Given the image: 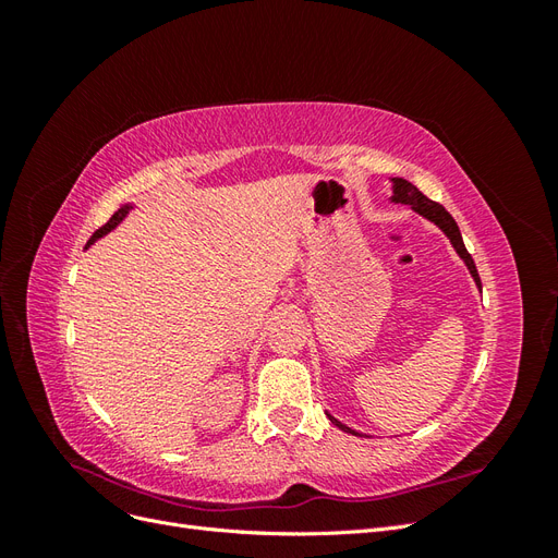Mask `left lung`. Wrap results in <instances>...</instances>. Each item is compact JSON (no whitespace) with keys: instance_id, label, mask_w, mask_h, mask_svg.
<instances>
[{"instance_id":"obj_1","label":"left lung","mask_w":558,"mask_h":558,"mask_svg":"<svg viewBox=\"0 0 558 558\" xmlns=\"http://www.w3.org/2000/svg\"><path fill=\"white\" fill-rule=\"evenodd\" d=\"M388 181H391V197H388V202H393V205H408V207H412V211H416L418 216L428 218L430 223H435L437 228H440V230L447 234V240L451 242L453 251L459 253V258L465 263L472 281H475L477 289L482 291V281H480V275H477L475 260H472V256L468 253V248H465V244H463V238H461V230H459V226H456L451 214H449L442 205H437V202L428 199L424 193H421V191L416 189V185H414L412 181L402 179V177H391ZM326 414H328L332 426H337V428L344 430V433H351V435H361L359 430H353V428H349L347 424H342V421H337L330 412H326Z\"/></svg>"}]
</instances>
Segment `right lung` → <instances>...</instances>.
Masks as SVG:
<instances>
[{"instance_id":"1","label":"right lung","mask_w":558,"mask_h":558,"mask_svg":"<svg viewBox=\"0 0 558 558\" xmlns=\"http://www.w3.org/2000/svg\"><path fill=\"white\" fill-rule=\"evenodd\" d=\"M134 209V202H125V205H121V207H118V211L109 218V221L102 226V228H99V230H95L93 232V238L88 240V244H86V248H90L97 240H102L105 238V234H109L111 230H116L118 226H121L123 221H125V216L130 214Z\"/></svg>"}]
</instances>
